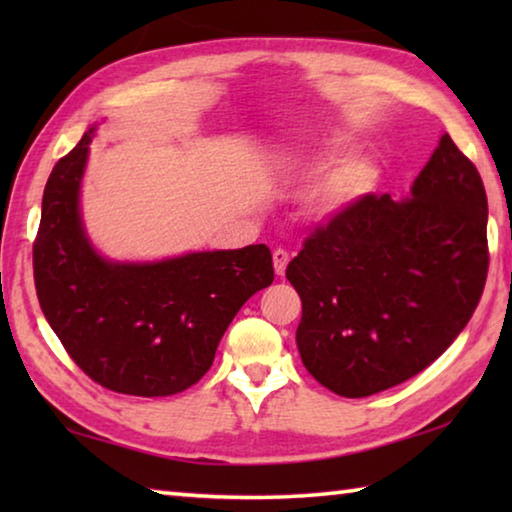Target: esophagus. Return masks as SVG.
<instances>
[{
  "label": "esophagus",
  "mask_w": 512,
  "mask_h": 512,
  "mask_svg": "<svg viewBox=\"0 0 512 512\" xmlns=\"http://www.w3.org/2000/svg\"><path fill=\"white\" fill-rule=\"evenodd\" d=\"M287 264H289V253L287 250H282V248H277L275 253H273V268H275V275H284L287 273Z\"/></svg>",
  "instance_id": "1"
}]
</instances>
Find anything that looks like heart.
Masks as SVG:
<instances>
[{
	"label": "heart",
	"instance_id": "b5f03b06",
	"mask_svg": "<svg viewBox=\"0 0 512 512\" xmlns=\"http://www.w3.org/2000/svg\"><path fill=\"white\" fill-rule=\"evenodd\" d=\"M345 146V137L339 133H320L309 137L300 146L302 151L334 153ZM381 183V169L375 158L366 153H350L336 160L323 176H318L305 196V207L311 219L332 221L336 216L350 212L361 201L375 192Z\"/></svg>",
	"mask_w": 512,
	"mask_h": 512
}]
</instances>
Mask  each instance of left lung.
Listing matches in <instances>:
<instances>
[{"mask_svg": "<svg viewBox=\"0 0 512 512\" xmlns=\"http://www.w3.org/2000/svg\"><path fill=\"white\" fill-rule=\"evenodd\" d=\"M488 198L443 135L402 201L368 196L316 230L287 266L309 375L368 397L418 375L472 318L488 275Z\"/></svg>", "mask_w": 512, "mask_h": 512, "instance_id": "8db88e82", "label": "left lung"}]
</instances>
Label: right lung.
Masks as SVG:
<instances>
[{
  "mask_svg": "<svg viewBox=\"0 0 512 512\" xmlns=\"http://www.w3.org/2000/svg\"><path fill=\"white\" fill-rule=\"evenodd\" d=\"M97 126L56 162L42 196L33 275L47 323L103 388L183 393L210 370L244 302L273 282L271 250H196L153 262L101 255L85 230L81 187Z\"/></svg>",
  "mask_w": 512,
  "mask_h": 512,
  "instance_id": "add662e5",
  "label": "right lung"
}]
</instances>
